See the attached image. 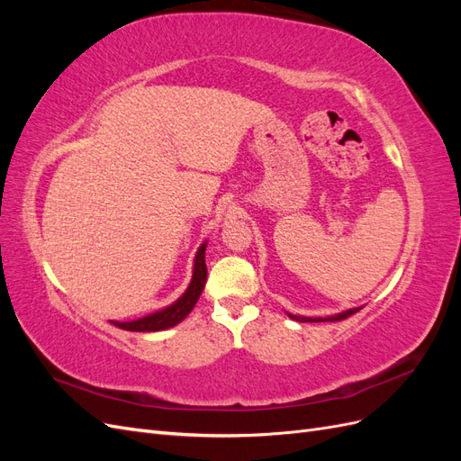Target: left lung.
<instances>
[{"instance_id":"8db88e82","label":"left lung","mask_w":461,"mask_h":461,"mask_svg":"<svg viewBox=\"0 0 461 461\" xmlns=\"http://www.w3.org/2000/svg\"><path fill=\"white\" fill-rule=\"evenodd\" d=\"M359 310H361V308H352V310H346V312H342V313L329 315V317H303V315H292V313H288V317L294 319V321H300V323H319V321H342V319H346V317L354 315V313L359 312Z\"/></svg>"}]
</instances>
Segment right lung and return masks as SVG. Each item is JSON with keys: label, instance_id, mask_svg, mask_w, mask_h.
I'll return each instance as SVG.
<instances>
[{"label": "right lung", "instance_id": "add662e5", "mask_svg": "<svg viewBox=\"0 0 461 461\" xmlns=\"http://www.w3.org/2000/svg\"><path fill=\"white\" fill-rule=\"evenodd\" d=\"M205 248L207 242H203L196 258H194V269H192V281L188 285V288L185 290V294L180 296L176 302H173L167 308L149 313L146 317L134 319V321H111L115 327L122 329V330H132V332H156V330H165L171 329L175 325H178L180 321H185L188 317V313L194 310V305L198 303L205 281H207V267H205Z\"/></svg>", "mask_w": 461, "mask_h": 461}]
</instances>
